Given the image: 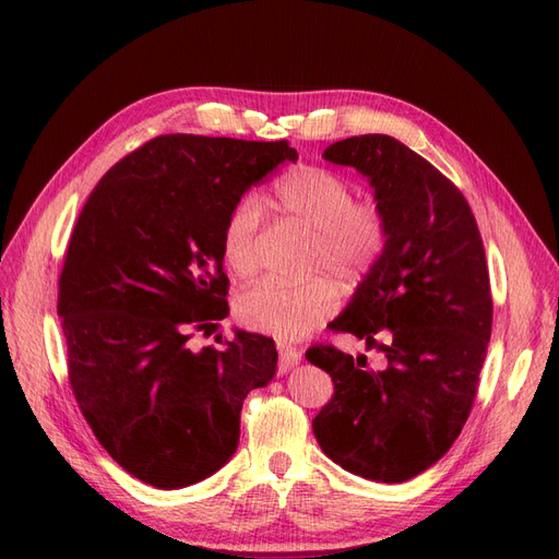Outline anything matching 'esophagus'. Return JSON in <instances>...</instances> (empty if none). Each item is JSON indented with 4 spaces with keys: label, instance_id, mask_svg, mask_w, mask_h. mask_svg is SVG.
<instances>
[{
    "label": "esophagus",
    "instance_id": "obj_1",
    "mask_svg": "<svg viewBox=\"0 0 559 559\" xmlns=\"http://www.w3.org/2000/svg\"><path fill=\"white\" fill-rule=\"evenodd\" d=\"M301 360V350L288 342H278V370L285 374L290 372Z\"/></svg>",
    "mask_w": 559,
    "mask_h": 559
}]
</instances>
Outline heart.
Listing matches in <instances>:
<instances>
[{"label": "heart", "instance_id": "b5f03b06", "mask_svg": "<svg viewBox=\"0 0 559 559\" xmlns=\"http://www.w3.org/2000/svg\"><path fill=\"white\" fill-rule=\"evenodd\" d=\"M276 211L313 231L309 271H328L344 285L370 274L389 241V222L374 201H356V191L342 175L318 166H299L274 185ZM262 203L254 194L236 199L222 227V252L236 276H252L260 266ZM334 285L269 278L236 299V316L246 328L281 340L309 334L337 311Z\"/></svg>", "mask_w": 559, "mask_h": 559}]
</instances>
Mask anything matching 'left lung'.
Returning <instances> with one entry per match:
<instances>
[{
    "label": "left lung",
    "mask_w": 559,
    "mask_h": 559,
    "mask_svg": "<svg viewBox=\"0 0 559 559\" xmlns=\"http://www.w3.org/2000/svg\"><path fill=\"white\" fill-rule=\"evenodd\" d=\"M323 158L365 175L389 222L384 252L330 325L386 365L311 346L334 384L313 436L344 471L405 483L448 454L475 401L493 313L483 236L464 194L401 140L354 135Z\"/></svg>",
    "instance_id": "obj_1"
}]
</instances>
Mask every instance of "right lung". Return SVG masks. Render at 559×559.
I'll return each instance as SVG.
<instances>
[{
	"instance_id": "obj_1",
	"label": "right lung",
	"mask_w": 559,
	"mask_h": 559,
	"mask_svg": "<svg viewBox=\"0 0 559 559\" xmlns=\"http://www.w3.org/2000/svg\"><path fill=\"white\" fill-rule=\"evenodd\" d=\"M283 162H297L288 140L158 135L103 175L74 225L58 281L70 386L109 456L156 489L225 466L246 395L276 374L264 334L189 340L229 313V209Z\"/></svg>"
}]
</instances>
